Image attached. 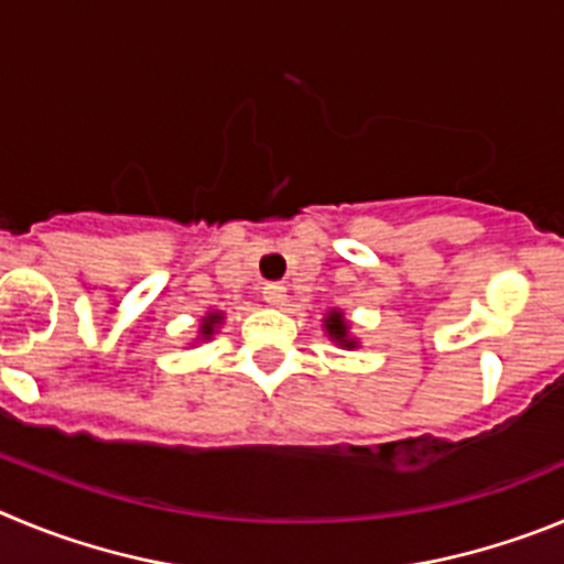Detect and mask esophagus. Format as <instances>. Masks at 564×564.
Instances as JSON below:
<instances>
[{
	"label": "esophagus",
	"mask_w": 564,
	"mask_h": 564,
	"mask_svg": "<svg viewBox=\"0 0 564 564\" xmlns=\"http://www.w3.org/2000/svg\"><path fill=\"white\" fill-rule=\"evenodd\" d=\"M263 301L270 303V306H283L286 303V286H281V283H267L263 286Z\"/></svg>",
	"instance_id": "obj_1"
}]
</instances>
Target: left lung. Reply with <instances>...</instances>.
<instances>
[{
    "label": "left lung",
    "mask_w": 564,
    "mask_h": 564,
    "mask_svg": "<svg viewBox=\"0 0 564 564\" xmlns=\"http://www.w3.org/2000/svg\"><path fill=\"white\" fill-rule=\"evenodd\" d=\"M323 323H326V332L334 343L343 345V348H357V339L348 334V323H345L343 312H337V308H334V312H328V317L323 319Z\"/></svg>",
    "instance_id": "obj_1"
}]
</instances>
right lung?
Masks as SVG:
<instances>
[{
    "label": "right lung",
    "instance_id": "obj_1",
    "mask_svg": "<svg viewBox=\"0 0 564 564\" xmlns=\"http://www.w3.org/2000/svg\"><path fill=\"white\" fill-rule=\"evenodd\" d=\"M225 319V314L221 312H210L205 319H202V328H199V337L202 339H210L213 334H216V328H219V323Z\"/></svg>",
    "mask_w": 564,
    "mask_h": 564
}]
</instances>
